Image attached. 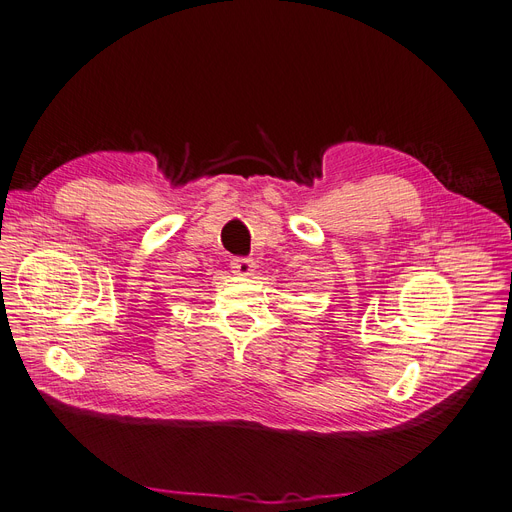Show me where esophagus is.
I'll return each instance as SVG.
<instances>
[{
	"label": "esophagus",
	"instance_id": "esophagus-1",
	"mask_svg": "<svg viewBox=\"0 0 512 512\" xmlns=\"http://www.w3.org/2000/svg\"><path fill=\"white\" fill-rule=\"evenodd\" d=\"M230 268L238 276H251L255 272V261L251 257H234L230 261Z\"/></svg>",
	"mask_w": 512,
	"mask_h": 512
}]
</instances>
